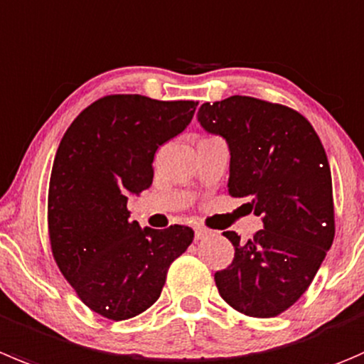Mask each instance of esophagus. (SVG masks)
<instances>
[{
  "label": "esophagus",
  "instance_id": "1",
  "mask_svg": "<svg viewBox=\"0 0 364 364\" xmlns=\"http://www.w3.org/2000/svg\"><path fill=\"white\" fill-rule=\"evenodd\" d=\"M208 235H210V231H208L206 228H200V225H197V228H196V240L206 238Z\"/></svg>",
  "mask_w": 364,
  "mask_h": 364
}]
</instances>
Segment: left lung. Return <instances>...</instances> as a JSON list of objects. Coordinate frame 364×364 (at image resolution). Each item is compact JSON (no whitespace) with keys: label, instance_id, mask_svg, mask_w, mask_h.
Segmentation results:
<instances>
[{"label":"left lung","instance_id":"obj_1","mask_svg":"<svg viewBox=\"0 0 364 364\" xmlns=\"http://www.w3.org/2000/svg\"><path fill=\"white\" fill-rule=\"evenodd\" d=\"M206 132L229 144L228 193L250 199L263 229L245 243L235 231L232 263L215 274L220 297L236 311L272 318L295 304L315 279L334 240L333 179L311 122L290 107L231 96L204 103Z\"/></svg>","mask_w":364,"mask_h":364}]
</instances>
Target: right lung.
<instances>
[{
	"instance_id": "obj_1",
	"label": "right lung",
	"mask_w": 364,
	"mask_h": 364,
	"mask_svg": "<svg viewBox=\"0 0 364 364\" xmlns=\"http://www.w3.org/2000/svg\"><path fill=\"white\" fill-rule=\"evenodd\" d=\"M197 101L110 94L67 128L48 192L51 252L87 308L128 320L154 304L168 267L193 240L188 225L142 229L128 196L153 183L154 153L192 121Z\"/></svg>"
}]
</instances>
